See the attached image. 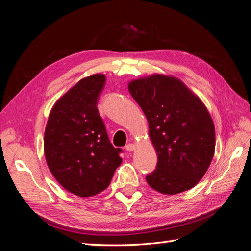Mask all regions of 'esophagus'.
<instances>
[{
  "instance_id": "34e87169",
  "label": "esophagus",
  "mask_w": 251,
  "mask_h": 251,
  "mask_svg": "<svg viewBox=\"0 0 251 251\" xmlns=\"http://www.w3.org/2000/svg\"><path fill=\"white\" fill-rule=\"evenodd\" d=\"M135 149V145L134 144H127L126 146V151H133Z\"/></svg>"
}]
</instances>
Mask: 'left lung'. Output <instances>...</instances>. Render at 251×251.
Listing matches in <instances>:
<instances>
[{
  "label": "left lung",
  "mask_w": 251,
  "mask_h": 251,
  "mask_svg": "<svg viewBox=\"0 0 251 251\" xmlns=\"http://www.w3.org/2000/svg\"><path fill=\"white\" fill-rule=\"evenodd\" d=\"M143 109L158 155L148 185L162 194H178L202 179L214 158L215 126L202 100L175 76L152 74L127 85Z\"/></svg>",
  "instance_id": "obj_1"
}]
</instances>
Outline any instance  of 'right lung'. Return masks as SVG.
Returning <instances> with one entry per match:
<instances>
[{"label":"right lung","mask_w":251,"mask_h":251,"mask_svg":"<svg viewBox=\"0 0 251 251\" xmlns=\"http://www.w3.org/2000/svg\"><path fill=\"white\" fill-rule=\"evenodd\" d=\"M104 74L80 79L54 103L44 135V153L53 177L80 198L105 190L121 164L120 148L110 144L98 101Z\"/></svg>","instance_id":"1"}]
</instances>
